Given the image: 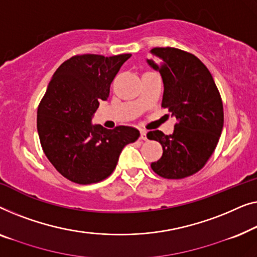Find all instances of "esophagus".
<instances>
[{
	"mask_svg": "<svg viewBox=\"0 0 257 257\" xmlns=\"http://www.w3.org/2000/svg\"><path fill=\"white\" fill-rule=\"evenodd\" d=\"M140 139L143 140V141L147 140V132H146V130L141 129V136H140Z\"/></svg>",
	"mask_w": 257,
	"mask_h": 257,
	"instance_id": "34e87169",
	"label": "esophagus"
}]
</instances>
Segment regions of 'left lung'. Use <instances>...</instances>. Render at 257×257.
Masks as SVG:
<instances>
[{
	"label": "left lung",
	"instance_id": "8db88e82",
	"mask_svg": "<svg viewBox=\"0 0 257 257\" xmlns=\"http://www.w3.org/2000/svg\"><path fill=\"white\" fill-rule=\"evenodd\" d=\"M148 63L160 71L164 82L162 107L176 116L173 133L147 134L157 141L163 155L151 169L166 179H183L204 168L214 153L223 127V106L219 89L204 63L176 48H155Z\"/></svg>",
	"mask_w": 257,
	"mask_h": 257
}]
</instances>
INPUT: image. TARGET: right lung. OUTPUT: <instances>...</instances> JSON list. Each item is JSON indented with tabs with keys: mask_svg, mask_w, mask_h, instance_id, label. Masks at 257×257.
<instances>
[{
	"mask_svg": "<svg viewBox=\"0 0 257 257\" xmlns=\"http://www.w3.org/2000/svg\"><path fill=\"white\" fill-rule=\"evenodd\" d=\"M130 56L77 55L58 67L39 102L37 130L45 156L61 176L80 185L99 183L116 168L123 148L140 132L118 125H92L101 100Z\"/></svg>",
	"mask_w": 257,
	"mask_h": 257,
	"instance_id": "1",
	"label": "right lung"
}]
</instances>
